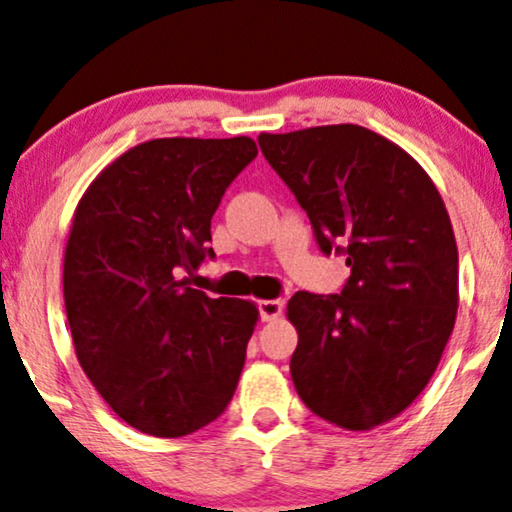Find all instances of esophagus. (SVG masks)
<instances>
[{
	"mask_svg": "<svg viewBox=\"0 0 512 512\" xmlns=\"http://www.w3.org/2000/svg\"><path fill=\"white\" fill-rule=\"evenodd\" d=\"M283 314V300H262L260 316L262 321H276Z\"/></svg>",
	"mask_w": 512,
	"mask_h": 512,
	"instance_id": "34e87169",
	"label": "esophagus"
}]
</instances>
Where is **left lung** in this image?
Segmentation results:
<instances>
[{
  "label": "left lung",
  "instance_id": "1",
  "mask_svg": "<svg viewBox=\"0 0 512 512\" xmlns=\"http://www.w3.org/2000/svg\"><path fill=\"white\" fill-rule=\"evenodd\" d=\"M257 141L321 250L331 255L338 242L352 269L340 295L290 297L295 390L338 428L390 423L430 383L456 323L458 248L444 200L413 155L366 127Z\"/></svg>",
  "mask_w": 512,
  "mask_h": 512
}]
</instances>
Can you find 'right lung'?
Here are the masks:
<instances>
[{
	"label": "right lung",
	"instance_id": "obj_1",
	"mask_svg": "<svg viewBox=\"0 0 512 512\" xmlns=\"http://www.w3.org/2000/svg\"><path fill=\"white\" fill-rule=\"evenodd\" d=\"M255 155L250 137L144 141L103 167L75 208L63 297L77 361L146 435H191L236 392L260 309L181 274L215 255L212 215Z\"/></svg>",
	"mask_w": 512,
	"mask_h": 512
}]
</instances>
